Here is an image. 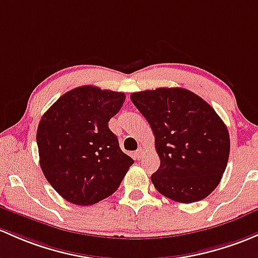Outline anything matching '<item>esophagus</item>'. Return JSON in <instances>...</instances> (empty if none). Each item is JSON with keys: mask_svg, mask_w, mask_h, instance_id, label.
Wrapping results in <instances>:
<instances>
[{"mask_svg": "<svg viewBox=\"0 0 258 258\" xmlns=\"http://www.w3.org/2000/svg\"><path fill=\"white\" fill-rule=\"evenodd\" d=\"M136 157H137L138 161H140V159H142V157H143V151H142V147L138 148V151L136 152Z\"/></svg>", "mask_w": 258, "mask_h": 258, "instance_id": "34e87169", "label": "esophagus"}]
</instances>
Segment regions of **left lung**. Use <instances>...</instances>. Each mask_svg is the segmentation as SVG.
<instances>
[{
	"label": "left lung",
	"mask_w": 258,
	"mask_h": 258,
	"mask_svg": "<svg viewBox=\"0 0 258 258\" xmlns=\"http://www.w3.org/2000/svg\"><path fill=\"white\" fill-rule=\"evenodd\" d=\"M150 123L161 159L154 188L178 203L207 198L220 183L230 154L227 127L213 107L183 88L131 94Z\"/></svg>",
	"instance_id": "left-lung-1"
}]
</instances>
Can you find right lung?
I'll return each instance as SVG.
<instances>
[{
    "instance_id": "1",
    "label": "right lung",
    "mask_w": 258,
    "mask_h": 258,
    "mask_svg": "<svg viewBox=\"0 0 258 258\" xmlns=\"http://www.w3.org/2000/svg\"><path fill=\"white\" fill-rule=\"evenodd\" d=\"M124 99L123 93L80 86L61 95L40 118V168L69 203L85 207L110 197L134 164L108 128Z\"/></svg>"
}]
</instances>
